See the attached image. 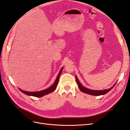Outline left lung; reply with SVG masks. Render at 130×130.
<instances>
[{
  "mask_svg": "<svg viewBox=\"0 0 130 130\" xmlns=\"http://www.w3.org/2000/svg\"><path fill=\"white\" fill-rule=\"evenodd\" d=\"M75 78H76V81L77 82V84L78 85V88H79V89H80L81 92H84L85 93H86V94H89V95H94V96H99V95H104V94H106L109 91H110V90H111L114 87H115V86L116 84V83L111 88H110L109 89H107L100 90H92V89H88V88H87L84 87V86L81 84V83L80 82L79 80H78V78L76 76H75Z\"/></svg>",
  "mask_w": 130,
  "mask_h": 130,
  "instance_id": "8db88e82",
  "label": "left lung"
}]
</instances>
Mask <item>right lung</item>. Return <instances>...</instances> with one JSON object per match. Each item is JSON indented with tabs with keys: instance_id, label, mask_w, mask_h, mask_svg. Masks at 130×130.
I'll return each mask as SVG.
<instances>
[{
	"instance_id": "add662e5",
	"label": "right lung",
	"mask_w": 130,
	"mask_h": 130,
	"mask_svg": "<svg viewBox=\"0 0 130 130\" xmlns=\"http://www.w3.org/2000/svg\"><path fill=\"white\" fill-rule=\"evenodd\" d=\"M62 69H63V68L61 69L60 73H59V74H58L55 81L54 83L48 88L41 90V91H38V92H27V91H24V90H23L21 89H19L20 90L22 93L25 94L26 95H29V96H33L35 97H42L45 95H46V94H48L49 93H52L53 91H54L55 89L56 88V87L58 82V80H59V78H60V75L62 71Z\"/></svg>"
}]
</instances>
